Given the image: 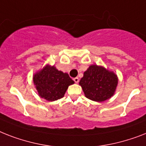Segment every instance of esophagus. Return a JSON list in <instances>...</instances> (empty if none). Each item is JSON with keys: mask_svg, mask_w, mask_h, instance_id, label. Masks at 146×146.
Here are the masks:
<instances>
[{"mask_svg": "<svg viewBox=\"0 0 146 146\" xmlns=\"http://www.w3.org/2000/svg\"><path fill=\"white\" fill-rule=\"evenodd\" d=\"M73 81L75 82L76 83H78V82H79V78H78V77H76V78H74V79H73Z\"/></svg>", "mask_w": 146, "mask_h": 146, "instance_id": "esophagus-1", "label": "esophagus"}]
</instances>
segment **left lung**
<instances>
[{
    "label": "left lung",
    "mask_w": 146,
    "mask_h": 146,
    "mask_svg": "<svg viewBox=\"0 0 146 146\" xmlns=\"http://www.w3.org/2000/svg\"><path fill=\"white\" fill-rule=\"evenodd\" d=\"M118 82V76L113 71L103 66L92 64L84 72L79 85L89 100L104 102L114 95Z\"/></svg>",
    "instance_id": "8db88e82"
}]
</instances>
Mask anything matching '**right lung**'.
I'll return each instance as SVG.
<instances>
[{"label":"right lung","instance_id":"1","mask_svg":"<svg viewBox=\"0 0 146 146\" xmlns=\"http://www.w3.org/2000/svg\"><path fill=\"white\" fill-rule=\"evenodd\" d=\"M33 81L38 95L51 102L62 98L70 85L74 84L67 73L49 64L34 73Z\"/></svg>","mask_w":146,"mask_h":146}]
</instances>
